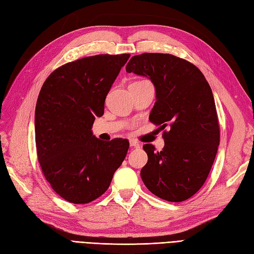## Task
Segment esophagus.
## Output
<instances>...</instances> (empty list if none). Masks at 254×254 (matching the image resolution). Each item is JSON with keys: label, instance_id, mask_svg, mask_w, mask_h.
<instances>
[{"label": "esophagus", "instance_id": "34e87169", "mask_svg": "<svg viewBox=\"0 0 254 254\" xmlns=\"http://www.w3.org/2000/svg\"><path fill=\"white\" fill-rule=\"evenodd\" d=\"M129 143H130V146H132V147H135V148L140 147V146H141V144L137 142V141H135V140H130Z\"/></svg>", "mask_w": 254, "mask_h": 254}]
</instances>
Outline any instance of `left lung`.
<instances>
[{"mask_svg":"<svg viewBox=\"0 0 254 254\" xmlns=\"http://www.w3.org/2000/svg\"><path fill=\"white\" fill-rule=\"evenodd\" d=\"M126 71L151 80L156 89L149 120L170 131L164 148L145 144L148 161L141 178L151 193L171 202L190 198L205 182L219 146V126L210 84L200 70L170 54L133 56Z\"/></svg>","mask_w":254,"mask_h":254,"instance_id":"left-lung-1","label":"left lung"}]
</instances>
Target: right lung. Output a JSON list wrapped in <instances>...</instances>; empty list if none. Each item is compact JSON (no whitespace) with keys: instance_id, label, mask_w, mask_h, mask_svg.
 I'll return each instance as SVG.
<instances>
[{"instance_id":"obj_1","label":"right lung","mask_w":254,"mask_h":254,"mask_svg":"<svg viewBox=\"0 0 254 254\" xmlns=\"http://www.w3.org/2000/svg\"><path fill=\"white\" fill-rule=\"evenodd\" d=\"M129 54L96 55L54 71L35 111L38 160L45 179L66 201L95 200L108 190L129 148L126 139L101 141L92 132Z\"/></svg>"}]
</instances>
